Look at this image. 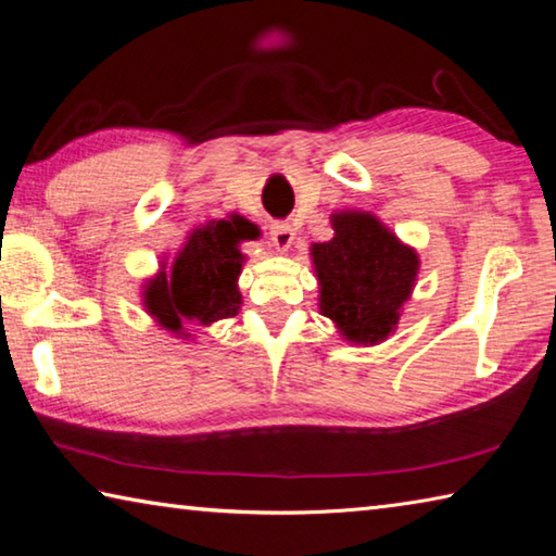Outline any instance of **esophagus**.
Returning <instances> with one entry per match:
<instances>
[{"mask_svg":"<svg viewBox=\"0 0 556 556\" xmlns=\"http://www.w3.org/2000/svg\"><path fill=\"white\" fill-rule=\"evenodd\" d=\"M271 248L277 252H287L291 248V242L296 240V230L291 228L289 223H275L271 225Z\"/></svg>","mask_w":556,"mask_h":556,"instance_id":"esophagus-1","label":"esophagus"}]
</instances>
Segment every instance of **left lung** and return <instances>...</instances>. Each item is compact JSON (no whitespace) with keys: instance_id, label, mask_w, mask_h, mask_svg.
<instances>
[{"instance_id":"obj_1","label":"left lung","mask_w":556,"mask_h":556,"mask_svg":"<svg viewBox=\"0 0 556 556\" xmlns=\"http://www.w3.org/2000/svg\"><path fill=\"white\" fill-rule=\"evenodd\" d=\"M331 225L333 238L312 244L318 308L343 341L378 345L397 331L419 255L368 211H338Z\"/></svg>"}]
</instances>
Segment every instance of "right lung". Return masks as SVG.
<instances>
[{
	"label": "right lung",
	"instance_id": "obj_1",
	"mask_svg": "<svg viewBox=\"0 0 556 556\" xmlns=\"http://www.w3.org/2000/svg\"><path fill=\"white\" fill-rule=\"evenodd\" d=\"M250 238L248 223L238 213L193 228L176 257L162 260L156 275L144 279V312L181 341L191 338L186 324L213 326L238 316L242 306L238 279L244 262L240 244Z\"/></svg>",
	"mask_w": 556,
	"mask_h": 556
}]
</instances>
